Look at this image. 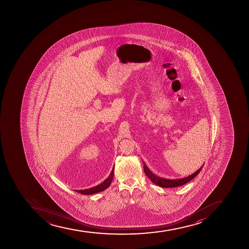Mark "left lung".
<instances>
[{
    "label": "left lung",
    "mask_w": 249,
    "mask_h": 249,
    "mask_svg": "<svg viewBox=\"0 0 249 249\" xmlns=\"http://www.w3.org/2000/svg\"><path fill=\"white\" fill-rule=\"evenodd\" d=\"M143 163H144V165H144V166H143V169H144V172H145V175L149 178V179H150L154 184L158 185L159 186H161V187L162 188L178 187V186L185 185L186 183L189 182V180H191L192 179H194V178H195V177L200 173V170H201L203 166H204V164H203V165H201V167H200L199 170H196L195 173L191 174V175H189V176L186 177V178H183L178 179H166L156 176L155 174H154V173H152V172L149 170V168L146 166L145 162Z\"/></svg>",
    "instance_id": "obj_1"
}]
</instances>
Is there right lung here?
Masks as SVG:
<instances>
[{
  "instance_id": "add662e5",
  "label": "right lung",
  "mask_w": 249,
  "mask_h": 249,
  "mask_svg": "<svg viewBox=\"0 0 249 249\" xmlns=\"http://www.w3.org/2000/svg\"><path fill=\"white\" fill-rule=\"evenodd\" d=\"M113 177H114V168H113L112 171L110 173V175L108 177L106 180H104V182L99 184V185L95 186V187L90 188V189H82V190H77L78 193L79 194H84V195H91V194H96L99 192L104 191L105 189L109 187L110 183L112 181Z\"/></svg>"
}]
</instances>
